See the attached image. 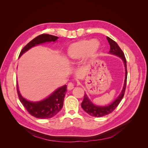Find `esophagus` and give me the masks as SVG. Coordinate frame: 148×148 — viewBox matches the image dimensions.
<instances>
[{"label": "esophagus", "instance_id": "obj_1", "mask_svg": "<svg viewBox=\"0 0 148 148\" xmlns=\"http://www.w3.org/2000/svg\"><path fill=\"white\" fill-rule=\"evenodd\" d=\"M74 85H75L74 83L70 82L68 84V85H67V88H68L69 90H71V89L74 88Z\"/></svg>", "mask_w": 148, "mask_h": 148}]
</instances>
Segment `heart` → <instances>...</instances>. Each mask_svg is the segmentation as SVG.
<instances>
[{"instance_id":"b5f03b06","label":"heart","mask_w":148,"mask_h":148,"mask_svg":"<svg viewBox=\"0 0 148 148\" xmlns=\"http://www.w3.org/2000/svg\"><path fill=\"white\" fill-rule=\"evenodd\" d=\"M100 44L97 40L83 39L70 44L66 55L71 62H74L85 57L86 59H93L97 56Z\"/></svg>"}]
</instances>
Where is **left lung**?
<instances>
[{
  "instance_id": "obj_1",
  "label": "left lung",
  "mask_w": 148,
  "mask_h": 148,
  "mask_svg": "<svg viewBox=\"0 0 148 148\" xmlns=\"http://www.w3.org/2000/svg\"><path fill=\"white\" fill-rule=\"evenodd\" d=\"M108 42L110 44V51L109 53L112 55H115L116 56H118L122 60L123 64L125 66V81L123 86L122 91L117 97L116 99H115L109 105H107L106 106H96L91 101V100L89 99L87 95L85 93L83 101L82 103V107L83 109L88 113L89 115H90L92 117H103L112 112L118 106L120 102L122 101V98L124 96L125 88H126V84H127V61L125 57V55L122 51V49L120 48L118 44L116 43L114 40L110 39L109 37H107Z\"/></svg>"
}]
</instances>
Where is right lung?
I'll use <instances>...</instances> for the list:
<instances>
[{
  "mask_svg": "<svg viewBox=\"0 0 148 148\" xmlns=\"http://www.w3.org/2000/svg\"><path fill=\"white\" fill-rule=\"evenodd\" d=\"M58 38H59L57 36L47 34H42L38 36L23 48L20 52L19 58L31 48L43 43L56 42ZM16 88L20 101L26 109L33 117L41 119L52 118L59 112L63 107L64 97L66 92V85H64L56 89L43 100L33 102L26 99L21 96L18 83L16 84Z\"/></svg>",
  "mask_w": 148,
  "mask_h": 148,
  "instance_id": "1",
  "label": "right lung"
}]
</instances>
